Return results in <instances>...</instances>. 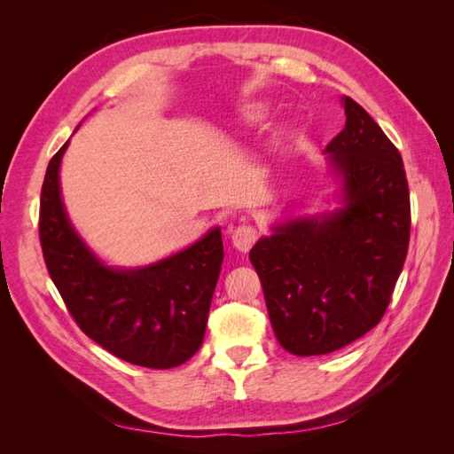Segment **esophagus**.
<instances>
[{
  "mask_svg": "<svg viewBox=\"0 0 454 454\" xmlns=\"http://www.w3.org/2000/svg\"><path fill=\"white\" fill-rule=\"evenodd\" d=\"M257 239V232L254 226H238L232 232V244L239 252H249V247L255 244Z\"/></svg>",
  "mask_w": 454,
  "mask_h": 454,
  "instance_id": "esophagus-1",
  "label": "esophagus"
}]
</instances>
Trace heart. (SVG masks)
<instances>
[{"label": "heart", "instance_id": "1", "mask_svg": "<svg viewBox=\"0 0 454 454\" xmlns=\"http://www.w3.org/2000/svg\"><path fill=\"white\" fill-rule=\"evenodd\" d=\"M267 117V107L265 103H252L247 105V107L242 111V121L247 124H254L263 121Z\"/></svg>", "mask_w": 454, "mask_h": 454}]
</instances>
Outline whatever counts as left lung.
Returning a JSON list of instances; mask_svg holds the SVG:
<instances>
[{"label":"left lung","mask_w":454,"mask_h":454,"mask_svg":"<svg viewBox=\"0 0 454 454\" xmlns=\"http://www.w3.org/2000/svg\"><path fill=\"white\" fill-rule=\"evenodd\" d=\"M327 144L341 207L286 218L249 252L273 332L288 353L325 355L380 322L406 262L410 191L400 152L359 103Z\"/></svg>","instance_id":"8db88e82"}]
</instances>
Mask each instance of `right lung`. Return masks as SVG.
<instances>
[{
	"instance_id": "obj_1",
	"label": "right lung",
	"mask_w": 454,
	"mask_h": 454,
	"mask_svg": "<svg viewBox=\"0 0 454 454\" xmlns=\"http://www.w3.org/2000/svg\"><path fill=\"white\" fill-rule=\"evenodd\" d=\"M48 163L41 191V246L58 293L75 324L119 359L171 369L189 361L205 337L224 246L220 228L156 263L119 269L95 255L67 216L60 163Z\"/></svg>"
}]
</instances>
